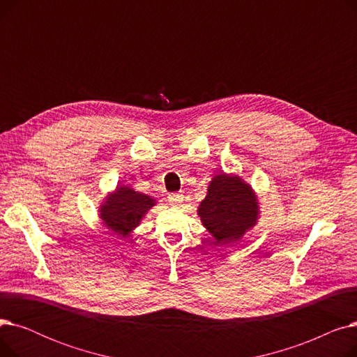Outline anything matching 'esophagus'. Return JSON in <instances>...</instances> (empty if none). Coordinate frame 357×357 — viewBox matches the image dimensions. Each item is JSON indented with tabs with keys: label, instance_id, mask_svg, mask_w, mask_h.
<instances>
[{
	"label": "esophagus",
	"instance_id": "obj_1",
	"mask_svg": "<svg viewBox=\"0 0 357 357\" xmlns=\"http://www.w3.org/2000/svg\"><path fill=\"white\" fill-rule=\"evenodd\" d=\"M167 199L171 201V204H181L183 201V195L182 194H169Z\"/></svg>",
	"mask_w": 357,
	"mask_h": 357
}]
</instances>
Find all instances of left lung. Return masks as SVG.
Segmentation results:
<instances>
[{"instance_id": "1", "label": "left lung", "mask_w": 357, "mask_h": 357, "mask_svg": "<svg viewBox=\"0 0 357 357\" xmlns=\"http://www.w3.org/2000/svg\"><path fill=\"white\" fill-rule=\"evenodd\" d=\"M197 213L218 245H229L256 226L259 201L252 186L240 176L222 174L210 182Z\"/></svg>"}]
</instances>
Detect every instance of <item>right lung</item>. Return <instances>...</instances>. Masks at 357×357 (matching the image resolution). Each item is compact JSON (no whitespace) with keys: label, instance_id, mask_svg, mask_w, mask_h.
I'll return each mask as SVG.
<instances>
[{"label":"right lung","instance_id":"1","mask_svg":"<svg viewBox=\"0 0 357 357\" xmlns=\"http://www.w3.org/2000/svg\"><path fill=\"white\" fill-rule=\"evenodd\" d=\"M156 201L130 186H117L100 207V218L114 234L127 237L133 231Z\"/></svg>","mask_w":357,"mask_h":357}]
</instances>
